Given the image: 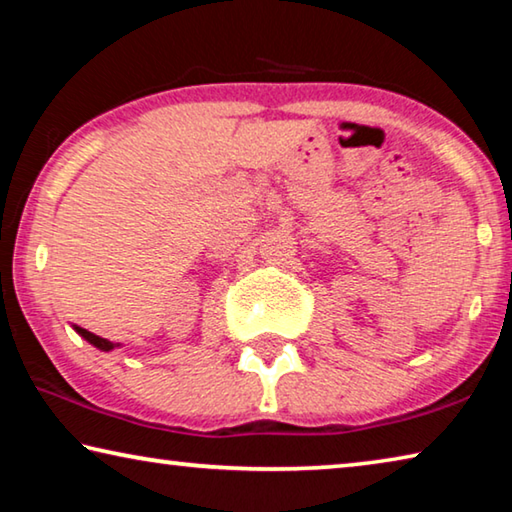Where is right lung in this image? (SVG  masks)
<instances>
[{
    "instance_id": "right-lung-1",
    "label": "right lung",
    "mask_w": 512,
    "mask_h": 512,
    "mask_svg": "<svg viewBox=\"0 0 512 512\" xmlns=\"http://www.w3.org/2000/svg\"><path fill=\"white\" fill-rule=\"evenodd\" d=\"M76 332H79L83 339H88L92 345H97L99 350H112L115 348V343H110L108 339H101V336H97V334H92V332H88V329H83V327H76Z\"/></svg>"
}]
</instances>
